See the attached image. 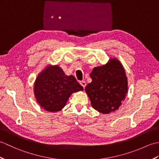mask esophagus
I'll return each instance as SVG.
<instances>
[{"label":"esophagus","mask_w":159,"mask_h":159,"mask_svg":"<svg viewBox=\"0 0 159 159\" xmlns=\"http://www.w3.org/2000/svg\"><path fill=\"white\" fill-rule=\"evenodd\" d=\"M80 85H81L83 87V88H85V86H86V82L85 81H84V80H82V81L80 82Z\"/></svg>","instance_id":"obj_1"}]
</instances>
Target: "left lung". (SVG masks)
Instances as JSON below:
<instances>
[{
    "label": "left lung",
    "instance_id": "left-lung-1",
    "mask_svg": "<svg viewBox=\"0 0 159 159\" xmlns=\"http://www.w3.org/2000/svg\"><path fill=\"white\" fill-rule=\"evenodd\" d=\"M89 76L92 81L85 92L93 109L103 114L119 109L128 92V79L118 59L111 57L106 64L94 67Z\"/></svg>",
    "mask_w": 159,
    "mask_h": 159
}]
</instances>
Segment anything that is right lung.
Returning <instances> with one entry per match:
<instances>
[{
  "mask_svg": "<svg viewBox=\"0 0 159 159\" xmlns=\"http://www.w3.org/2000/svg\"><path fill=\"white\" fill-rule=\"evenodd\" d=\"M83 87L74 76H67L58 65H48L37 76L33 85L35 98L39 106L48 112L61 111L73 93Z\"/></svg>",
  "mask_w": 159,
  "mask_h": 159,
  "instance_id": "1",
  "label": "right lung"
}]
</instances>
